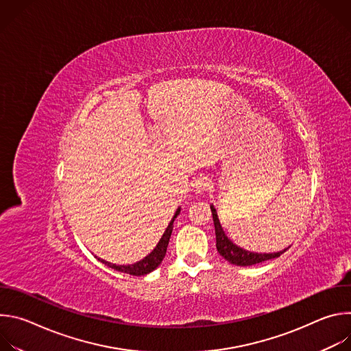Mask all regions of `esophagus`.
<instances>
[{
    "label": "esophagus",
    "mask_w": 351,
    "mask_h": 351,
    "mask_svg": "<svg viewBox=\"0 0 351 351\" xmlns=\"http://www.w3.org/2000/svg\"><path fill=\"white\" fill-rule=\"evenodd\" d=\"M208 187H210V183L206 178H198L191 183V190L195 194H204L208 190Z\"/></svg>",
    "instance_id": "obj_1"
}]
</instances>
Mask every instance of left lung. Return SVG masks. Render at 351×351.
I'll return each mask as SVG.
<instances>
[{"instance_id":"left-lung-1","label":"left lung","mask_w":351,"mask_h":351,"mask_svg":"<svg viewBox=\"0 0 351 351\" xmlns=\"http://www.w3.org/2000/svg\"><path fill=\"white\" fill-rule=\"evenodd\" d=\"M211 213H213V219H214V226H215V236H217V250L218 253L230 264L239 265V267H250V265H256L272 258H278L280 254H283L286 250H282V252L278 253H254V252H248V250H244L234 244L223 232L222 225L219 222L218 214L215 207L211 204Z\"/></svg>"}]
</instances>
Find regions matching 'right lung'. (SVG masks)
Instances as JSON below:
<instances>
[{
    "label": "right lung",
    "mask_w": 351,
    "mask_h": 351,
    "mask_svg": "<svg viewBox=\"0 0 351 351\" xmlns=\"http://www.w3.org/2000/svg\"><path fill=\"white\" fill-rule=\"evenodd\" d=\"M180 214V207L176 210L172 221L169 222L168 228L165 229L162 237L160 239L158 244L156 245V248L153 250L152 253H149L147 257H144L143 260L132 264V265H117V264H111L106 260H101L98 258L99 261H101L103 264H106L107 267L115 269V271H119V272H125L128 275H133V276H143V275H147L152 271H154L164 260L165 254H167V247H168V243H169V239H171V234H172V229H173V221L175 218Z\"/></svg>",
    "instance_id": "1"
}]
</instances>
